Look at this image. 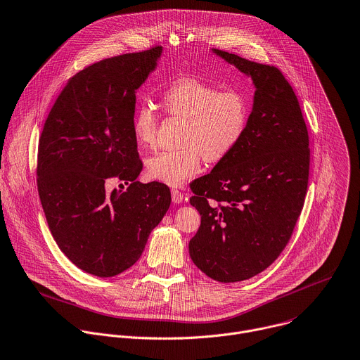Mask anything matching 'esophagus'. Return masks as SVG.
Returning a JSON list of instances; mask_svg holds the SVG:
<instances>
[{"label":"esophagus","instance_id":"1","mask_svg":"<svg viewBox=\"0 0 360 360\" xmlns=\"http://www.w3.org/2000/svg\"><path fill=\"white\" fill-rule=\"evenodd\" d=\"M171 196H172V202L176 203V205L182 203L184 199H185L184 193H182L181 191H178V189H172V191H171Z\"/></svg>","mask_w":360,"mask_h":360}]
</instances>
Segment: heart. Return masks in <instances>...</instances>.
I'll use <instances>...</instances> for the list:
<instances>
[{
	"label": "heart",
	"instance_id": "b5f03b06",
	"mask_svg": "<svg viewBox=\"0 0 360 360\" xmlns=\"http://www.w3.org/2000/svg\"><path fill=\"white\" fill-rule=\"evenodd\" d=\"M165 110L185 118L179 150L161 151L148 158V175L165 185L181 186L200 171L202 157L217 162L240 143L250 117V101L238 89L219 90L196 77L174 80L162 93ZM133 136L141 147H151L157 139L158 114L143 103L133 115Z\"/></svg>",
	"mask_w": 360,
	"mask_h": 360
}]
</instances>
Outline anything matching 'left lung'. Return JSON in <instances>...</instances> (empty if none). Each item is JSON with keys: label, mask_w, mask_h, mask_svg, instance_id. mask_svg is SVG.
I'll return each mask as SVG.
<instances>
[{"label": "left lung", "mask_w": 360, "mask_h": 360, "mask_svg": "<svg viewBox=\"0 0 360 360\" xmlns=\"http://www.w3.org/2000/svg\"><path fill=\"white\" fill-rule=\"evenodd\" d=\"M212 52L249 76L256 91L240 143L191 185L202 220L189 256L207 277L236 283L264 271L287 246L307 193L309 140L298 98L277 68Z\"/></svg>", "instance_id": "1"}]
</instances>
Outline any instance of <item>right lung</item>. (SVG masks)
Listing matches in <instances>:
<instances>
[{
    "instance_id": "obj_1",
    "label": "right lung",
    "mask_w": 360,
    "mask_h": 360,
    "mask_svg": "<svg viewBox=\"0 0 360 360\" xmlns=\"http://www.w3.org/2000/svg\"><path fill=\"white\" fill-rule=\"evenodd\" d=\"M162 46L126 53L76 73L56 98L38 148V192L60 252L80 270L114 277L143 255L171 205L160 182L140 184L133 136L137 89L158 65ZM130 183L105 191L108 179Z\"/></svg>"
}]
</instances>
